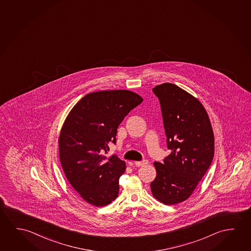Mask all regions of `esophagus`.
<instances>
[{
	"label": "esophagus",
	"instance_id": "esophagus-1",
	"mask_svg": "<svg viewBox=\"0 0 251 251\" xmlns=\"http://www.w3.org/2000/svg\"><path fill=\"white\" fill-rule=\"evenodd\" d=\"M148 160L136 161V162H135V165L140 167V166H144V165H148Z\"/></svg>",
	"mask_w": 251,
	"mask_h": 251
}]
</instances>
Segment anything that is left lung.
<instances>
[{
  "instance_id": "8db88e82",
  "label": "left lung",
  "mask_w": 251,
  "mask_h": 251,
  "mask_svg": "<svg viewBox=\"0 0 251 251\" xmlns=\"http://www.w3.org/2000/svg\"><path fill=\"white\" fill-rule=\"evenodd\" d=\"M167 147L164 164L155 162L156 177L152 195L165 205H175L192 195L209 168L214 154V136L209 116L199 100L172 83L156 86Z\"/></svg>"
}]
</instances>
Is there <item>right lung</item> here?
I'll return each instance as SVG.
<instances>
[{"mask_svg":"<svg viewBox=\"0 0 251 251\" xmlns=\"http://www.w3.org/2000/svg\"><path fill=\"white\" fill-rule=\"evenodd\" d=\"M143 100L131 91L95 92L79 100L66 116L58 137L62 169L74 189L91 205L104 206L118 196L126 164L105 153L115 144L124 117Z\"/></svg>","mask_w":251,"mask_h":251,"instance_id":"right-lung-1","label":"right lung"}]
</instances>
